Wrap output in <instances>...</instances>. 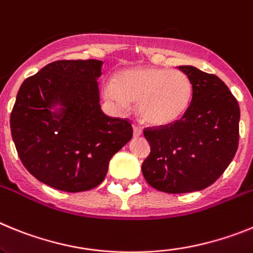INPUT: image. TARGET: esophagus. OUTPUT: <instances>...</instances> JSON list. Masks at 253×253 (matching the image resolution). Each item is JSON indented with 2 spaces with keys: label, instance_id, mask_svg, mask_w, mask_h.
I'll use <instances>...</instances> for the list:
<instances>
[{
  "label": "esophagus",
  "instance_id": "1",
  "mask_svg": "<svg viewBox=\"0 0 253 253\" xmlns=\"http://www.w3.org/2000/svg\"><path fill=\"white\" fill-rule=\"evenodd\" d=\"M141 135H142L141 127L133 126V136H135V137H139V136H141Z\"/></svg>",
  "mask_w": 253,
  "mask_h": 253
}]
</instances>
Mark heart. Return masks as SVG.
<instances>
[{
  "mask_svg": "<svg viewBox=\"0 0 253 253\" xmlns=\"http://www.w3.org/2000/svg\"><path fill=\"white\" fill-rule=\"evenodd\" d=\"M104 95L120 109L136 103L142 122L160 127L174 124L187 111L192 84L179 70L137 67L116 75L104 86Z\"/></svg>",
  "mask_w": 253,
  "mask_h": 253,
  "instance_id": "obj_1",
  "label": "heart"
}]
</instances>
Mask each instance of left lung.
<instances>
[{"label":"left lung","instance_id":"8db88e82","mask_svg":"<svg viewBox=\"0 0 253 253\" xmlns=\"http://www.w3.org/2000/svg\"><path fill=\"white\" fill-rule=\"evenodd\" d=\"M192 84V99L181 120L145 128L150 154L141 166L151 187L186 193L209 187L238 149L239 105L223 81L193 66H179Z\"/></svg>","mask_w":253,"mask_h":253}]
</instances>
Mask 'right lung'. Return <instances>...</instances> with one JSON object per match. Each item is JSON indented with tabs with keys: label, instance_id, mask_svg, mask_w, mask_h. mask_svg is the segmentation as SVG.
<instances>
[{
	"label": "right lung",
	"instance_id": "add662e5",
	"mask_svg": "<svg viewBox=\"0 0 253 253\" xmlns=\"http://www.w3.org/2000/svg\"><path fill=\"white\" fill-rule=\"evenodd\" d=\"M102 61H56L26 79L11 112L21 163L38 181L81 192L104 181L111 158L132 139L129 121L100 109Z\"/></svg>",
	"mask_w": 253,
	"mask_h": 253
}]
</instances>
